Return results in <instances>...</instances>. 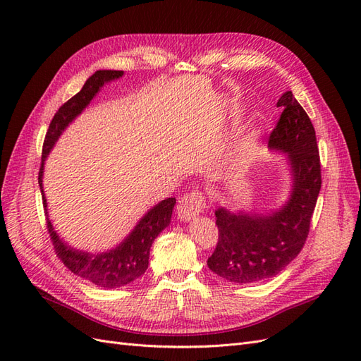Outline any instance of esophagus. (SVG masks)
I'll list each match as a JSON object with an SVG mask.
<instances>
[{
    "label": "esophagus",
    "mask_w": 361,
    "mask_h": 361,
    "mask_svg": "<svg viewBox=\"0 0 361 361\" xmlns=\"http://www.w3.org/2000/svg\"><path fill=\"white\" fill-rule=\"evenodd\" d=\"M203 206H204V197L202 195V192L191 191L188 194H185L183 197H180L176 206V212L182 221H190V220H194V218L202 212Z\"/></svg>",
    "instance_id": "esophagus-1"
}]
</instances>
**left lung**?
Returning <instances> with one entry per match:
<instances>
[{"instance_id":"8db88e82","label":"left lung","mask_w":361,"mask_h":361,"mask_svg":"<svg viewBox=\"0 0 361 361\" xmlns=\"http://www.w3.org/2000/svg\"><path fill=\"white\" fill-rule=\"evenodd\" d=\"M277 106L283 113L268 147L286 157L292 173L289 199L267 214L218 207V244L207 259L216 276L233 283H256L277 276L298 256L309 235L321 191V161L314 128L292 92Z\"/></svg>"}]
</instances>
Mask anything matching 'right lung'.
Here are the masks:
<instances>
[{"instance_id": "add662e5", "label": "right lung", "mask_w": 361, "mask_h": 361, "mask_svg": "<svg viewBox=\"0 0 361 361\" xmlns=\"http://www.w3.org/2000/svg\"><path fill=\"white\" fill-rule=\"evenodd\" d=\"M122 75L123 71H96L85 81L82 89L73 97H71L66 104H63L51 120L45 143H43L42 166L39 171V185L45 209L48 203L45 191H43V167H45V161L49 152L56 146L57 140L64 133V129L85 110V106L101 92L102 87L106 82L118 80ZM174 204H176V199L174 197H169L155 204L140 218L137 226L130 231V233L122 243L111 250L102 251V253H89V251L73 248L68 243H64L59 236L57 231H54V226L49 220L47 209L48 232L57 256L73 274L105 289L122 288L129 285L130 281L137 280L146 272L149 265L150 247L154 244L155 238L170 224Z\"/></svg>"}]
</instances>
